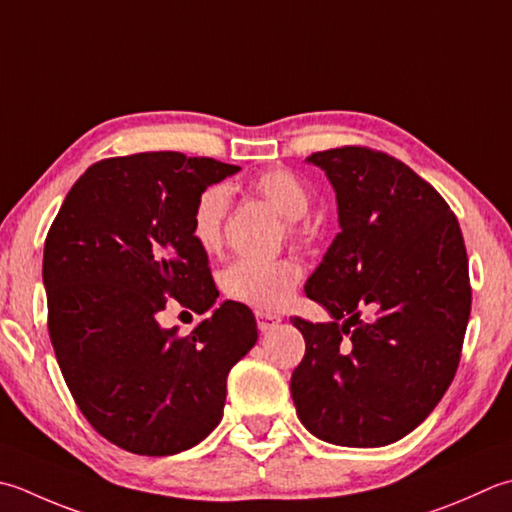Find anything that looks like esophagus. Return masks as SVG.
Instances as JSON below:
<instances>
[{
	"label": "esophagus",
	"mask_w": 512,
	"mask_h": 512,
	"mask_svg": "<svg viewBox=\"0 0 512 512\" xmlns=\"http://www.w3.org/2000/svg\"><path fill=\"white\" fill-rule=\"evenodd\" d=\"M255 317H257V328L262 330V333H268V330H273L279 322H282V317L266 313V310H257Z\"/></svg>",
	"instance_id": "obj_1"
}]
</instances>
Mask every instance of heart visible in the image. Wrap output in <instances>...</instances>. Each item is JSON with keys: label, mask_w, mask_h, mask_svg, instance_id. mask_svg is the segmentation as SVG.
I'll return each mask as SVG.
<instances>
[{"label": "heart", "mask_w": 512, "mask_h": 512, "mask_svg": "<svg viewBox=\"0 0 512 512\" xmlns=\"http://www.w3.org/2000/svg\"><path fill=\"white\" fill-rule=\"evenodd\" d=\"M250 190L284 217V230L290 239L306 235V222L302 217L310 208V188L302 177L288 168H270L250 182ZM226 213L228 190L224 186H206L195 197L193 210H190V237L204 253H215L222 246ZM299 279H302V264L293 257L268 259V262L235 259L222 270L219 284L224 295L233 302L259 310H277L295 293Z\"/></svg>", "instance_id": "b5f03b06"}]
</instances>
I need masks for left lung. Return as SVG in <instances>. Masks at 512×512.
Segmentation results:
<instances>
[{
  "label": "left lung",
  "mask_w": 512,
  "mask_h": 512,
  "mask_svg": "<svg viewBox=\"0 0 512 512\" xmlns=\"http://www.w3.org/2000/svg\"><path fill=\"white\" fill-rule=\"evenodd\" d=\"M308 162L333 184L342 230L304 286L333 322L290 317L306 342L290 395L328 444H393L457 373L473 297L462 228L426 179L382 150L342 146Z\"/></svg>",
  "instance_id": "8db88e82"
}]
</instances>
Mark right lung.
Segmentation results:
<instances>
[{
	"instance_id": "obj_1",
	"label": "right lung",
	"mask_w": 512,
	"mask_h": 512,
	"mask_svg": "<svg viewBox=\"0 0 512 512\" xmlns=\"http://www.w3.org/2000/svg\"><path fill=\"white\" fill-rule=\"evenodd\" d=\"M239 166L184 153L102 159L70 188L44 244L48 333L77 408L110 444L164 457L224 415L226 377L257 342L246 304L190 335L159 326L168 299L204 315L219 290L190 210Z\"/></svg>"
}]
</instances>
